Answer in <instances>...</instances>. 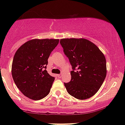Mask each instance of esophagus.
I'll return each mask as SVG.
<instances>
[{"label": "esophagus", "instance_id": "obj_1", "mask_svg": "<svg viewBox=\"0 0 125 125\" xmlns=\"http://www.w3.org/2000/svg\"><path fill=\"white\" fill-rule=\"evenodd\" d=\"M57 76L58 77V78H61V74H58V75H57Z\"/></svg>", "mask_w": 125, "mask_h": 125}]
</instances>
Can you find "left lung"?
<instances>
[{"label": "left lung", "mask_w": 125, "mask_h": 125, "mask_svg": "<svg viewBox=\"0 0 125 125\" xmlns=\"http://www.w3.org/2000/svg\"><path fill=\"white\" fill-rule=\"evenodd\" d=\"M60 44L72 69L70 82L64 83L68 93L77 99L91 97L106 77L105 56L95 44L83 38L62 39Z\"/></svg>", "instance_id": "8db88e82"}]
</instances>
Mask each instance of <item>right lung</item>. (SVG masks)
Returning <instances> with one entry per match:
<instances>
[{
	"label": "right lung",
	"instance_id": "1",
	"mask_svg": "<svg viewBox=\"0 0 125 125\" xmlns=\"http://www.w3.org/2000/svg\"><path fill=\"white\" fill-rule=\"evenodd\" d=\"M59 39H32L17 50L11 73L15 84L28 98L39 100L50 92L54 77L46 70L51 53Z\"/></svg>",
	"mask_w": 125,
	"mask_h": 125
}]
</instances>
